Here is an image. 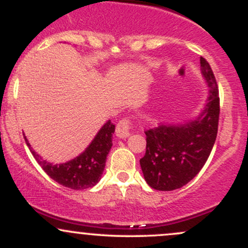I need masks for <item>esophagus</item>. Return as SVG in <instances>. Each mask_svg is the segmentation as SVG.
Masks as SVG:
<instances>
[{
	"label": "esophagus",
	"instance_id": "34e87169",
	"mask_svg": "<svg viewBox=\"0 0 248 248\" xmlns=\"http://www.w3.org/2000/svg\"><path fill=\"white\" fill-rule=\"evenodd\" d=\"M132 129H133L132 122L128 120V119H122V120L119 121L118 124H116V129H115L116 136H119V138L121 139L127 138V136L130 135Z\"/></svg>",
	"mask_w": 248,
	"mask_h": 248
}]
</instances>
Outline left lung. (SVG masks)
<instances>
[{
  "label": "left lung",
  "mask_w": 248,
  "mask_h": 248,
  "mask_svg": "<svg viewBox=\"0 0 248 248\" xmlns=\"http://www.w3.org/2000/svg\"><path fill=\"white\" fill-rule=\"evenodd\" d=\"M201 67L210 87L201 115L184 124H162L144 132L147 147L140 164L144 179L155 190L171 191L186 186L211 154L218 132L219 91L211 66L203 57Z\"/></svg>",
  "instance_id": "1"
}]
</instances>
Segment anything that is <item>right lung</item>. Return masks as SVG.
Instances as JSON below:
<instances>
[{
	"label": "right lung",
	"mask_w": 248,
	"mask_h": 248,
	"mask_svg": "<svg viewBox=\"0 0 248 248\" xmlns=\"http://www.w3.org/2000/svg\"><path fill=\"white\" fill-rule=\"evenodd\" d=\"M114 130V124L107 121L84 153L72 161L62 164H52L44 161L31 149L27 138H24V140L35 160L51 178L70 189L84 190L94 186L100 181L106 164V157L113 144L112 136Z\"/></svg>",
	"instance_id": "add662e5"
}]
</instances>
